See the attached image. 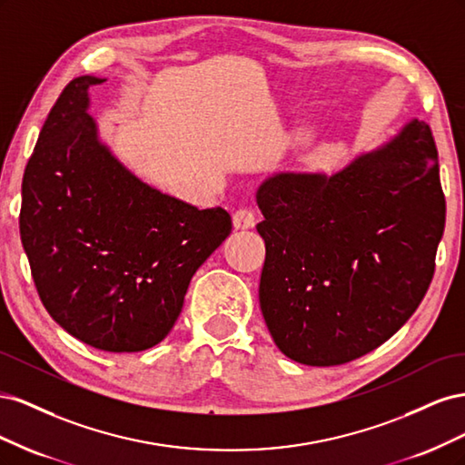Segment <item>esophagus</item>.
<instances>
[{
	"mask_svg": "<svg viewBox=\"0 0 465 465\" xmlns=\"http://www.w3.org/2000/svg\"><path fill=\"white\" fill-rule=\"evenodd\" d=\"M254 224H256V215L252 213L250 209H238L236 213L232 215V227H234V231L254 229Z\"/></svg>",
	"mask_w": 465,
	"mask_h": 465,
	"instance_id": "obj_1",
	"label": "esophagus"
}]
</instances>
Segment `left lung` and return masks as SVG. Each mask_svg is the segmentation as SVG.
<instances>
[{"mask_svg": "<svg viewBox=\"0 0 465 465\" xmlns=\"http://www.w3.org/2000/svg\"><path fill=\"white\" fill-rule=\"evenodd\" d=\"M256 202L265 242L260 308L289 359L308 367L359 359L423 301L446 221L425 122L411 118L331 174L267 176Z\"/></svg>", "mask_w": 465, "mask_h": 465, "instance_id": "1", "label": "left lung"}]
</instances>
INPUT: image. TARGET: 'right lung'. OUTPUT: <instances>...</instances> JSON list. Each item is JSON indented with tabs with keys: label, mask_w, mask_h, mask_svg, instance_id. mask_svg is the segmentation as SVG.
I'll use <instances>...</instances> for the list:
<instances>
[{
	"label": "right lung",
	"mask_w": 465,
	"mask_h": 465,
	"mask_svg": "<svg viewBox=\"0 0 465 465\" xmlns=\"http://www.w3.org/2000/svg\"><path fill=\"white\" fill-rule=\"evenodd\" d=\"M81 75L42 125L23 176L21 242L40 301L79 341L108 353L157 345L198 267L231 234L223 207L149 186L103 142Z\"/></svg>",
	"instance_id": "1"
}]
</instances>
